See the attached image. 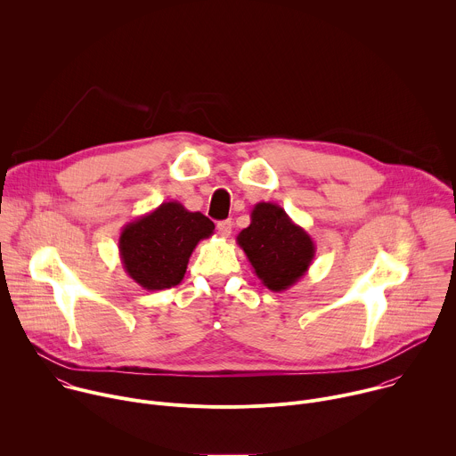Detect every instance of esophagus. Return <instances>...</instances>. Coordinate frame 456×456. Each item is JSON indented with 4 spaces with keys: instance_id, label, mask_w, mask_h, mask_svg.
Instances as JSON below:
<instances>
[{
    "instance_id": "obj_1",
    "label": "esophagus",
    "mask_w": 456,
    "mask_h": 456,
    "mask_svg": "<svg viewBox=\"0 0 456 456\" xmlns=\"http://www.w3.org/2000/svg\"><path fill=\"white\" fill-rule=\"evenodd\" d=\"M216 229H218L220 236H224V238H229V236H231V232H232V222H231V220H224V222H218Z\"/></svg>"
}]
</instances>
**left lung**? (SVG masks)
Masks as SVG:
<instances>
[{
  "instance_id": "left-lung-1",
  "label": "left lung",
  "mask_w": 456,
  "mask_h": 456,
  "mask_svg": "<svg viewBox=\"0 0 456 456\" xmlns=\"http://www.w3.org/2000/svg\"><path fill=\"white\" fill-rule=\"evenodd\" d=\"M257 279L272 291L291 288L310 270L315 241L286 211L272 202H259L250 213V225L236 236Z\"/></svg>"
}]
</instances>
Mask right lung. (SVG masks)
<instances>
[{"instance_id":"obj_1","label":"right lung","mask_w":456,"mask_h":456,"mask_svg":"<svg viewBox=\"0 0 456 456\" xmlns=\"http://www.w3.org/2000/svg\"><path fill=\"white\" fill-rule=\"evenodd\" d=\"M215 224L181 202H163L128 222L119 234V259L126 275L148 291L165 289L184 279L190 256L200 240L213 236Z\"/></svg>"}]
</instances>
